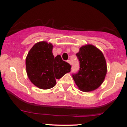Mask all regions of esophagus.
<instances>
[{"instance_id": "34e87169", "label": "esophagus", "mask_w": 127, "mask_h": 127, "mask_svg": "<svg viewBox=\"0 0 127 127\" xmlns=\"http://www.w3.org/2000/svg\"><path fill=\"white\" fill-rule=\"evenodd\" d=\"M67 62H68V63H69V64H70V65H71L72 64V63H71V61H70V60H67Z\"/></svg>"}]
</instances>
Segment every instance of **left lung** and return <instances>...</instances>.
I'll use <instances>...</instances> for the list:
<instances>
[{"label":"left lung","instance_id":"1","mask_svg":"<svg viewBox=\"0 0 127 127\" xmlns=\"http://www.w3.org/2000/svg\"><path fill=\"white\" fill-rule=\"evenodd\" d=\"M80 68L72 74L75 83L83 92L98 88L104 81L107 73V65L102 51L92 44L83 46L76 54Z\"/></svg>","mask_w":127,"mask_h":127}]
</instances>
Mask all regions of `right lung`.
I'll return each instance as SVG.
<instances>
[{
	"mask_svg": "<svg viewBox=\"0 0 127 127\" xmlns=\"http://www.w3.org/2000/svg\"><path fill=\"white\" fill-rule=\"evenodd\" d=\"M53 45L41 41L33 46L26 58V69L30 81L38 88L50 89L56 85V79L70 72L71 66L60 55L54 57Z\"/></svg>",
	"mask_w": 127,
	"mask_h": 127,
	"instance_id": "right-lung-1",
	"label": "right lung"
}]
</instances>
